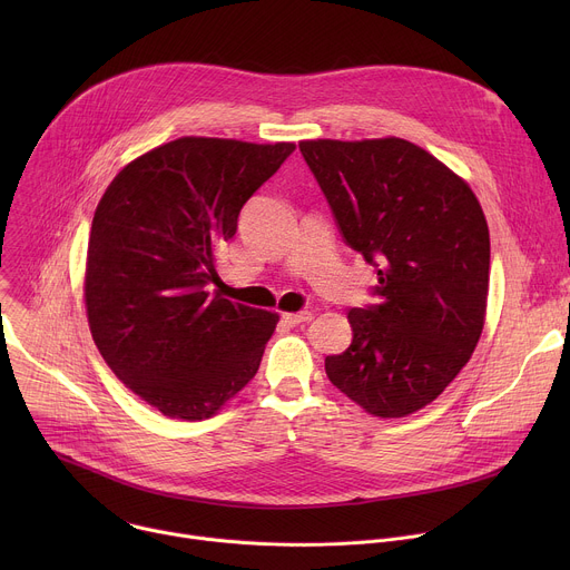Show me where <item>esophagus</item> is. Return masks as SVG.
I'll use <instances>...</instances> for the list:
<instances>
[{
    "mask_svg": "<svg viewBox=\"0 0 570 570\" xmlns=\"http://www.w3.org/2000/svg\"><path fill=\"white\" fill-rule=\"evenodd\" d=\"M282 317H284V322H286V324H291V327H297V324H302V322H308V320L313 317V313H311V311H299V313H284Z\"/></svg>",
    "mask_w": 570,
    "mask_h": 570,
    "instance_id": "34e87169",
    "label": "esophagus"
}]
</instances>
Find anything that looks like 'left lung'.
<instances>
[{
  "label": "left lung",
  "mask_w": 570,
  "mask_h": 570,
  "mask_svg": "<svg viewBox=\"0 0 570 570\" xmlns=\"http://www.w3.org/2000/svg\"><path fill=\"white\" fill-rule=\"evenodd\" d=\"M299 150L350 248L376 268L379 304L352 308L330 381L374 417L438 399L471 358L490 291V229L469 185L399 137L306 139Z\"/></svg>",
  "instance_id": "8db88e82"
}]
</instances>
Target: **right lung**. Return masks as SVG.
Listing matches in <instances>:
<instances>
[{
  "label": "right lung",
  "instance_id": "add662e5",
  "mask_svg": "<svg viewBox=\"0 0 570 570\" xmlns=\"http://www.w3.org/2000/svg\"><path fill=\"white\" fill-rule=\"evenodd\" d=\"M295 150L180 137L132 159L95 212L86 308L110 370L161 415L198 422L257 374L277 313L209 295L216 246Z\"/></svg>",
  "mask_w": 570,
  "mask_h": 570
}]
</instances>
